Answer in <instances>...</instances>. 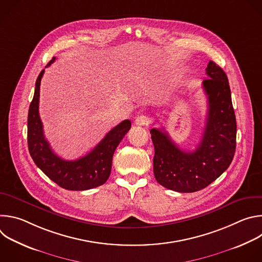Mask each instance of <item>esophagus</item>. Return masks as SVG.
<instances>
[{
    "label": "esophagus",
    "mask_w": 262,
    "mask_h": 262,
    "mask_svg": "<svg viewBox=\"0 0 262 262\" xmlns=\"http://www.w3.org/2000/svg\"><path fill=\"white\" fill-rule=\"evenodd\" d=\"M149 121H150V119H149L148 116L146 115H140L136 118L135 120V124L136 125H139V126H145L149 123Z\"/></svg>",
    "instance_id": "obj_1"
}]
</instances>
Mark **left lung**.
Masks as SVG:
<instances>
[{
  "label": "left lung",
  "instance_id": "1",
  "mask_svg": "<svg viewBox=\"0 0 262 262\" xmlns=\"http://www.w3.org/2000/svg\"><path fill=\"white\" fill-rule=\"evenodd\" d=\"M202 87L208 110L204 132L194 151H184L164 129L152 128L154 173L157 181L179 193L200 191L230 166L236 147V120L228 78L213 61L206 67Z\"/></svg>",
  "mask_w": 262,
  "mask_h": 262
}]
</instances>
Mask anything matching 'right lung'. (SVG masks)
I'll return each instance as SVG.
<instances>
[{
  "instance_id": "1",
  "label": "right lung",
  "mask_w": 262,
  "mask_h": 262,
  "mask_svg": "<svg viewBox=\"0 0 262 262\" xmlns=\"http://www.w3.org/2000/svg\"><path fill=\"white\" fill-rule=\"evenodd\" d=\"M56 58L54 57L50 66ZM45 69L35 83V92L28 114V147L36 164L51 180L70 191H85L103 184L112 169V159L117 146L129 130L132 123L124 120L111 129L87 156L76 161H66L58 157L45 138L43 125L39 117V90Z\"/></svg>"
}]
</instances>
